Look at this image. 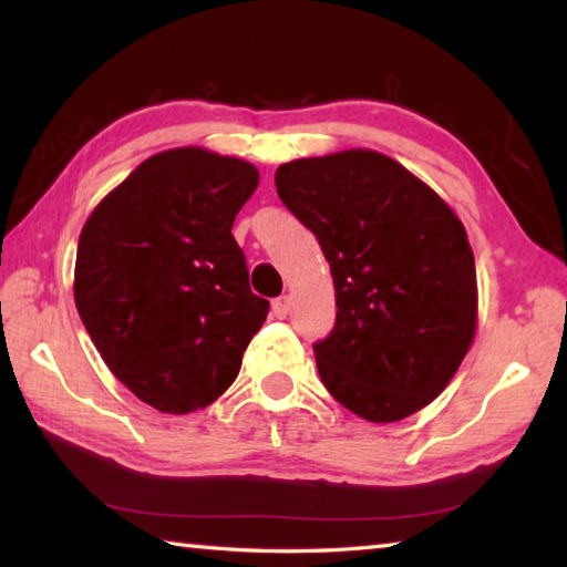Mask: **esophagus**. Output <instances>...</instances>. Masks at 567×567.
<instances>
[{
  "instance_id": "34e87169",
  "label": "esophagus",
  "mask_w": 567,
  "mask_h": 567,
  "mask_svg": "<svg viewBox=\"0 0 567 567\" xmlns=\"http://www.w3.org/2000/svg\"><path fill=\"white\" fill-rule=\"evenodd\" d=\"M272 315L277 320H282V318H287V315H290V297L287 295H282V297H277V300L272 302Z\"/></svg>"
}]
</instances>
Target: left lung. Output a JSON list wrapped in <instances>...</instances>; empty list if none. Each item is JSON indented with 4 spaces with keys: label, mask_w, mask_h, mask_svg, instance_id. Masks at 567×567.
Returning a JSON list of instances; mask_svg holds the SVG:
<instances>
[{
    "label": "left lung",
    "mask_w": 567,
    "mask_h": 567,
    "mask_svg": "<svg viewBox=\"0 0 567 567\" xmlns=\"http://www.w3.org/2000/svg\"><path fill=\"white\" fill-rule=\"evenodd\" d=\"M275 185L330 262L338 320L315 342L322 385L368 422L430 405L477 324L475 257L453 207L372 150L287 162Z\"/></svg>",
    "instance_id": "obj_1"
}]
</instances>
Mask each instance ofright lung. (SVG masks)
Returning a JSON list of instances; mask_svg holds the SVG:
<instances>
[{"mask_svg":"<svg viewBox=\"0 0 567 567\" xmlns=\"http://www.w3.org/2000/svg\"><path fill=\"white\" fill-rule=\"evenodd\" d=\"M260 172L205 147L152 155L92 209L74 302L112 375L167 415L233 385L270 302L249 290L233 223Z\"/></svg>","mask_w":567,"mask_h":567,"instance_id":"1","label":"right lung"}]
</instances>
